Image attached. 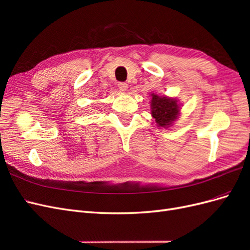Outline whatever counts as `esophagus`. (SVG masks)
Wrapping results in <instances>:
<instances>
[{
    "label": "esophagus",
    "mask_w": 250,
    "mask_h": 250,
    "mask_svg": "<svg viewBox=\"0 0 250 250\" xmlns=\"http://www.w3.org/2000/svg\"><path fill=\"white\" fill-rule=\"evenodd\" d=\"M118 86H119V89L121 90V92H123V93H125L126 90L128 89V84H127V83H125V82H120L119 84H118Z\"/></svg>",
    "instance_id": "1"
}]
</instances>
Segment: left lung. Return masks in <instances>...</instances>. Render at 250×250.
Returning <instances> with one entry per match:
<instances>
[{"label":"left lung","mask_w":250,"mask_h":250,"mask_svg":"<svg viewBox=\"0 0 250 250\" xmlns=\"http://www.w3.org/2000/svg\"><path fill=\"white\" fill-rule=\"evenodd\" d=\"M151 115L155 119V122L161 127H168L173 121L177 119L179 115V105L177 100L173 98L161 97L155 94H151Z\"/></svg>","instance_id":"obj_1"}]
</instances>
